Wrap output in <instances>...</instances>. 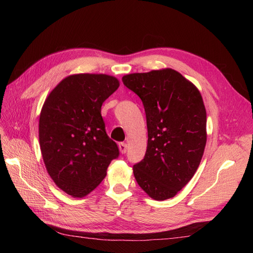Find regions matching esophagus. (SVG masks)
<instances>
[{"label": "esophagus", "instance_id": "34e87169", "mask_svg": "<svg viewBox=\"0 0 253 253\" xmlns=\"http://www.w3.org/2000/svg\"><path fill=\"white\" fill-rule=\"evenodd\" d=\"M118 149H120V151H121L122 154H125L126 151H127V144L124 143V142L118 143Z\"/></svg>", "mask_w": 253, "mask_h": 253}]
</instances>
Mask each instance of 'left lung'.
<instances>
[{
    "label": "left lung",
    "instance_id": "8db88e82",
    "mask_svg": "<svg viewBox=\"0 0 253 253\" xmlns=\"http://www.w3.org/2000/svg\"><path fill=\"white\" fill-rule=\"evenodd\" d=\"M123 83L141 99L147 117V152L133 165L135 178L154 200L173 198L195 175L206 148L202 95L171 68L128 74Z\"/></svg>",
    "mask_w": 253,
    "mask_h": 253
}]
</instances>
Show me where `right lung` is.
I'll return each instance as SVG.
<instances>
[{
  "instance_id": "add662e5",
  "label": "right lung",
  "mask_w": 253,
  "mask_h": 253,
  "mask_svg": "<svg viewBox=\"0 0 253 253\" xmlns=\"http://www.w3.org/2000/svg\"><path fill=\"white\" fill-rule=\"evenodd\" d=\"M120 87L106 74H74L46 96L39 120V142L45 169L67 195L83 198L106 176L117 144L106 135L101 106Z\"/></svg>"
}]
</instances>
